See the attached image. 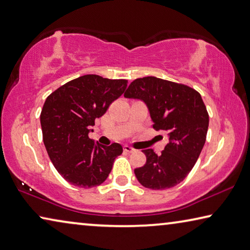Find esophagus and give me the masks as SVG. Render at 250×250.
Instances as JSON below:
<instances>
[{
	"label": "esophagus",
	"mask_w": 250,
	"mask_h": 250,
	"mask_svg": "<svg viewBox=\"0 0 250 250\" xmlns=\"http://www.w3.org/2000/svg\"><path fill=\"white\" fill-rule=\"evenodd\" d=\"M124 150L125 152H129V153H132V152H136L137 150L134 149V148H132V146H124Z\"/></svg>",
	"instance_id": "34e87169"
}]
</instances>
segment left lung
<instances>
[{
  "label": "left lung",
  "mask_w": 250,
  "mask_h": 250,
  "mask_svg": "<svg viewBox=\"0 0 250 250\" xmlns=\"http://www.w3.org/2000/svg\"><path fill=\"white\" fill-rule=\"evenodd\" d=\"M125 97L145 101L153 129L169 133L160 154L142 150L146 161L134 169L138 181L153 190L175 187L191 171L207 137L209 114L200 93L182 83L145 77L130 83Z\"/></svg>",
  "instance_id": "8db88e82"
}]
</instances>
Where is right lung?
Here are the masks:
<instances>
[{
  "label": "right lung",
  "instance_id": "obj_1",
  "mask_svg": "<svg viewBox=\"0 0 250 250\" xmlns=\"http://www.w3.org/2000/svg\"><path fill=\"white\" fill-rule=\"evenodd\" d=\"M128 80L86 74L58 88L43 104V142L58 172L77 187L101 185L122 153L119 144L101 146L89 138L94 120L125 92Z\"/></svg>",
  "mask_w": 250,
  "mask_h": 250
}]
</instances>
